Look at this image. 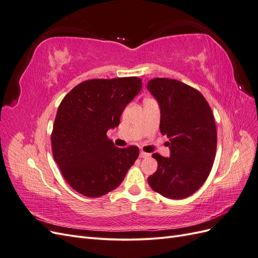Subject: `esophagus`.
I'll list each match as a JSON object with an SVG mask.
<instances>
[{"instance_id": "obj_1", "label": "esophagus", "mask_w": 258, "mask_h": 258, "mask_svg": "<svg viewBox=\"0 0 258 258\" xmlns=\"http://www.w3.org/2000/svg\"><path fill=\"white\" fill-rule=\"evenodd\" d=\"M148 156H150V154H148V153H146V152H141V153H140V157H141V158H146V157H148Z\"/></svg>"}]
</instances>
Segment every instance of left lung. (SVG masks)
Listing matches in <instances>:
<instances>
[{"label": "left lung", "instance_id": "1", "mask_svg": "<svg viewBox=\"0 0 258 258\" xmlns=\"http://www.w3.org/2000/svg\"><path fill=\"white\" fill-rule=\"evenodd\" d=\"M147 89L160 106V132L169 138L171 156L155 153L156 172L148 184L170 199L196 192L213 167L217 132L214 115L202 93L177 80L153 79Z\"/></svg>", "mask_w": 258, "mask_h": 258}]
</instances>
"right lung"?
I'll return each mask as SVG.
<instances>
[{
  "instance_id": "obj_1",
  "label": "right lung",
  "mask_w": 258,
  "mask_h": 258,
  "mask_svg": "<svg viewBox=\"0 0 258 258\" xmlns=\"http://www.w3.org/2000/svg\"><path fill=\"white\" fill-rule=\"evenodd\" d=\"M142 88L139 77L93 79L62 99L51 132V150L61 174L74 190L101 197L122 182L139 157V147H116L106 136Z\"/></svg>"
}]
</instances>
